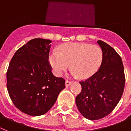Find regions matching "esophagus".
Returning a JSON list of instances; mask_svg holds the SVG:
<instances>
[{"mask_svg": "<svg viewBox=\"0 0 131 131\" xmlns=\"http://www.w3.org/2000/svg\"><path fill=\"white\" fill-rule=\"evenodd\" d=\"M72 83V82H70V81H68V80H66L65 81V85L66 87H68V86L70 85V84Z\"/></svg>", "mask_w": 131, "mask_h": 131, "instance_id": "obj_1", "label": "esophagus"}]
</instances>
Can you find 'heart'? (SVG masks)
<instances>
[{"instance_id": "1", "label": "heart", "mask_w": 131, "mask_h": 131, "mask_svg": "<svg viewBox=\"0 0 131 131\" xmlns=\"http://www.w3.org/2000/svg\"><path fill=\"white\" fill-rule=\"evenodd\" d=\"M102 51L97 46L84 43H69L62 46L60 52L51 51L49 61L57 75L69 67L80 78H88L98 70L102 61Z\"/></svg>"}]
</instances>
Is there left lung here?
<instances>
[{"label": "left lung", "instance_id": "1", "mask_svg": "<svg viewBox=\"0 0 131 131\" xmlns=\"http://www.w3.org/2000/svg\"><path fill=\"white\" fill-rule=\"evenodd\" d=\"M102 51V61L96 73L81 81L82 91L76 96L78 109L83 117L97 120L115 108L123 95L125 83L121 57L108 43L97 41Z\"/></svg>", "mask_w": 131, "mask_h": 131}]
</instances>
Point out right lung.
<instances>
[{
  "instance_id": "add662e5",
  "label": "right lung",
  "mask_w": 131,
  "mask_h": 131,
  "mask_svg": "<svg viewBox=\"0 0 131 131\" xmlns=\"http://www.w3.org/2000/svg\"><path fill=\"white\" fill-rule=\"evenodd\" d=\"M50 40L35 38L17 49L6 73L7 89L14 105L32 116L46 114L65 88L49 63Z\"/></svg>"
}]
</instances>
